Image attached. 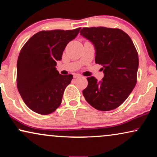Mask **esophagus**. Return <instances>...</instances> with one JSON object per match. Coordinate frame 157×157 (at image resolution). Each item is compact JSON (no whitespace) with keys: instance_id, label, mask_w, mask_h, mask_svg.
<instances>
[{"instance_id":"obj_1","label":"esophagus","mask_w":157,"mask_h":157,"mask_svg":"<svg viewBox=\"0 0 157 157\" xmlns=\"http://www.w3.org/2000/svg\"><path fill=\"white\" fill-rule=\"evenodd\" d=\"M73 77H74V78H79V77H81V75H79V74H78V73H75V74L73 75Z\"/></svg>"}]
</instances>
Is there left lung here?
<instances>
[{
  "instance_id": "left-lung-1",
  "label": "left lung",
  "mask_w": 157,
  "mask_h": 157,
  "mask_svg": "<svg viewBox=\"0 0 157 157\" xmlns=\"http://www.w3.org/2000/svg\"><path fill=\"white\" fill-rule=\"evenodd\" d=\"M80 35L91 42L96 49V63L103 66L104 77L98 82L87 78L82 93L90 105L101 111L121 105L135 87L138 55L130 37L122 30L106 27L83 28Z\"/></svg>"
}]
</instances>
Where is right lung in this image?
I'll use <instances>...</instances> for the list:
<instances>
[{
    "instance_id": "1",
    "label": "right lung",
    "mask_w": 157,
    "mask_h": 157,
    "mask_svg": "<svg viewBox=\"0 0 157 157\" xmlns=\"http://www.w3.org/2000/svg\"><path fill=\"white\" fill-rule=\"evenodd\" d=\"M81 28L42 31L33 35L21 49L17 60V89L26 105L40 114H49L61 105L72 75H63L56 68V61Z\"/></svg>"
}]
</instances>
